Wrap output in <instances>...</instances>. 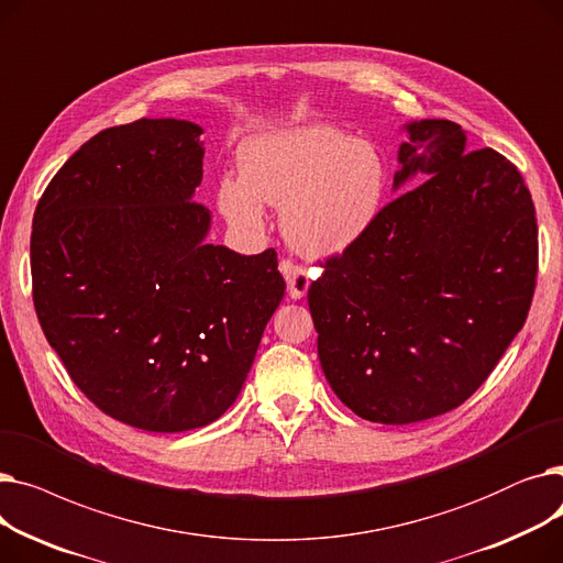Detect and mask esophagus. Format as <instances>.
<instances>
[{
	"mask_svg": "<svg viewBox=\"0 0 563 563\" xmlns=\"http://www.w3.org/2000/svg\"><path fill=\"white\" fill-rule=\"evenodd\" d=\"M280 272L287 280V291H289V299H303L308 289H310V274L306 266L291 262V260H283L280 262Z\"/></svg>",
	"mask_w": 563,
	"mask_h": 563,
	"instance_id": "obj_1",
	"label": "esophagus"
}]
</instances>
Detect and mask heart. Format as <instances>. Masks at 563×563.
I'll return each instance as SVG.
<instances>
[{
    "instance_id": "b5f03b06",
    "label": "heart",
    "mask_w": 563,
    "mask_h": 563,
    "mask_svg": "<svg viewBox=\"0 0 563 563\" xmlns=\"http://www.w3.org/2000/svg\"><path fill=\"white\" fill-rule=\"evenodd\" d=\"M240 177L217 185V207L244 236L266 225L264 202L283 207L287 242L310 257L340 255L374 228L388 194V164L369 141L308 123L257 134L236 153Z\"/></svg>"
}]
</instances>
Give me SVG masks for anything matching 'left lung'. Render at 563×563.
I'll list each match as a JSON object with an SVG mask.
<instances>
[{
  "label": "left lung",
  "mask_w": 563,
  "mask_h": 563,
  "mask_svg": "<svg viewBox=\"0 0 563 563\" xmlns=\"http://www.w3.org/2000/svg\"><path fill=\"white\" fill-rule=\"evenodd\" d=\"M393 191L308 289L327 380L356 416L410 424L461 406L522 329L539 240L529 189L452 121L401 128Z\"/></svg>",
  "instance_id": "1"
}]
</instances>
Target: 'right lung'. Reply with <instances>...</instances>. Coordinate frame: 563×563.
<instances>
[{
    "label": "right lung",
    "mask_w": 563,
    "mask_h": 563,
    "mask_svg": "<svg viewBox=\"0 0 563 563\" xmlns=\"http://www.w3.org/2000/svg\"><path fill=\"white\" fill-rule=\"evenodd\" d=\"M202 128L141 118L86 141L38 200L34 306L75 386L155 433L212 424L240 397L285 297L278 255L207 242Z\"/></svg>",
    "instance_id": "1"
}]
</instances>
